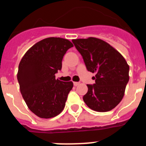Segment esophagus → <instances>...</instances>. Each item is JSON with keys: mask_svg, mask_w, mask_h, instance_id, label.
<instances>
[{"mask_svg": "<svg viewBox=\"0 0 146 146\" xmlns=\"http://www.w3.org/2000/svg\"><path fill=\"white\" fill-rule=\"evenodd\" d=\"M78 85H80V82H74V86H77Z\"/></svg>", "mask_w": 146, "mask_h": 146, "instance_id": "1", "label": "esophagus"}]
</instances>
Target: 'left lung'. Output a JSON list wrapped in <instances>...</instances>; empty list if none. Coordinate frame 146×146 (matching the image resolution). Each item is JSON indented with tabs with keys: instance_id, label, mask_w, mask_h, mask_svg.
Instances as JSON below:
<instances>
[{
	"instance_id": "1",
	"label": "left lung",
	"mask_w": 146,
	"mask_h": 146,
	"mask_svg": "<svg viewBox=\"0 0 146 146\" xmlns=\"http://www.w3.org/2000/svg\"><path fill=\"white\" fill-rule=\"evenodd\" d=\"M88 71L95 73L94 85H87L83 100L89 108L108 112L120 103L128 83L129 66L124 58L111 45L94 37L73 39Z\"/></svg>"
}]
</instances>
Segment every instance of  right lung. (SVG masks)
Instances as JSON below:
<instances>
[{
	"label": "right lung",
	"instance_id": "obj_1",
	"mask_svg": "<svg viewBox=\"0 0 146 146\" xmlns=\"http://www.w3.org/2000/svg\"><path fill=\"white\" fill-rule=\"evenodd\" d=\"M73 47L68 39L50 37L35 44L19 64L17 80L30 110L42 118L60 114L65 107L73 82L55 79L64 55Z\"/></svg>",
	"mask_w": 146,
	"mask_h": 146
}]
</instances>
